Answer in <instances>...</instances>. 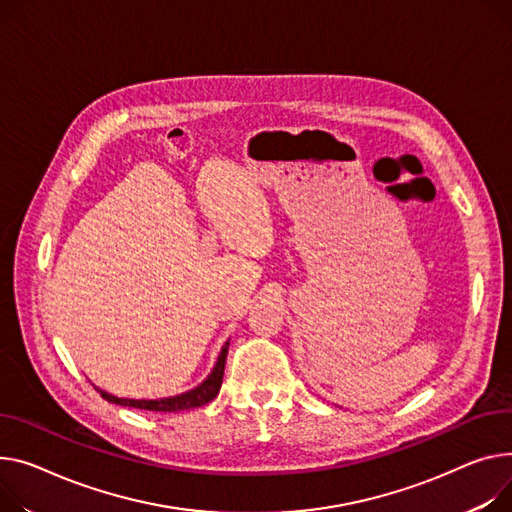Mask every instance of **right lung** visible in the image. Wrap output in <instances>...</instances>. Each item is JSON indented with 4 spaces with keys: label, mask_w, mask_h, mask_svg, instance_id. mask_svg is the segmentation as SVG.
Listing matches in <instances>:
<instances>
[{
    "label": "right lung",
    "mask_w": 512,
    "mask_h": 512,
    "mask_svg": "<svg viewBox=\"0 0 512 512\" xmlns=\"http://www.w3.org/2000/svg\"><path fill=\"white\" fill-rule=\"evenodd\" d=\"M228 346L230 342H226L220 350V356L212 368V372L206 377V381H201L197 387L173 395V397H162V399H129V397H117L111 395L107 391H102L98 387H94L102 399H107L111 403L117 405H125V407H135V410H148V412H164V414H173V412H185V410H193V407H201L210 403L222 387V377H224V364H226V354H228Z\"/></svg>",
    "instance_id": "1"
}]
</instances>
